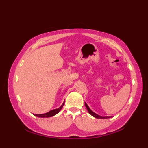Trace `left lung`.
<instances>
[{
  "instance_id": "8db88e82",
  "label": "left lung",
  "mask_w": 148,
  "mask_h": 148,
  "mask_svg": "<svg viewBox=\"0 0 148 148\" xmlns=\"http://www.w3.org/2000/svg\"><path fill=\"white\" fill-rule=\"evenodd\" d=\"M84 103H85V106H86V109H87V110H88V112L90 113V114L91 115H92V116H93V117H95V118H98V119H106V118H111V116H100V115H99V114H96V113L93 112V111H92V110H91V109H90L88 106L87 105V103H86V102Z\"/></svg>"
}]
</instances>
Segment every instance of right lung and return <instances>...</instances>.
I'll use <instances>...</instances> for the list:
<instances>
[{"instance_id":"right-lung-1","label":"right lung","mask_w":148,"mask_h":148,"mask_svg":"<svg viewBox=\"0 0 148 148\" xmlns=\"http://www.w3.org/2000/svg\"><path fill=\"white\" fill-rule=\"evenodd\" d=\"M64 103L65 101L64 102V103H62V105L60 107V108H57V109H53L51 110V111L45 113V114H34V116H37V117H39V118H49V117H52V116L56 115V114H58V113L60 111V110L62 109V107L64 106Z\"/></svg>"}]
</instances>
